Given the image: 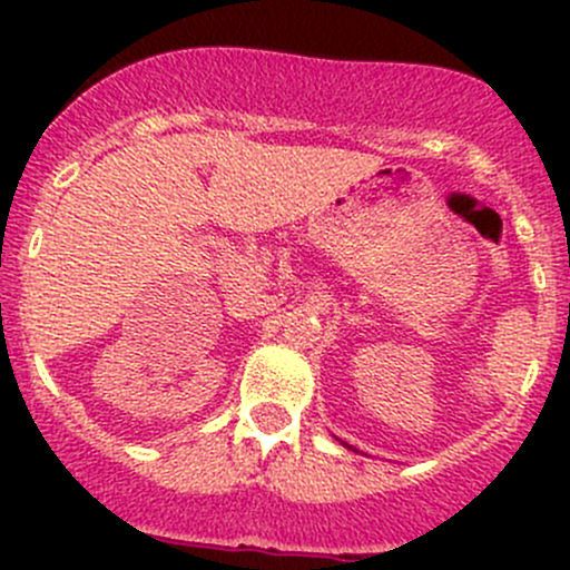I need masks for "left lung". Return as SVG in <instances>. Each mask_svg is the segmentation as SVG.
I'll return each instance as SVG.
<instances>
[{"label": "left lung", "instance_id": "8db88e82", "mask_svg": "<svg viewBox=\"0 0 570 570\" xmlns=\"http://www.w3.org/2000/svg\"><path fill=\"white\" fill-rule=\"evenodd\" d=\"M342 444H344V441H342ZM344 446H347V450H353V446H350V444H344Z\"/></svg>", "mask_w": 570, "mask_h": 570}]
</instances>
